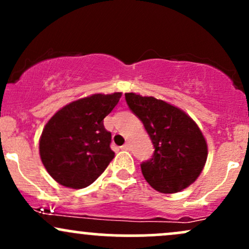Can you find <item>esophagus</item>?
<instances>
[{"instance_id": "34e87169", "label": "esophagus", "mask_w": 249, "mask_h": 249, "mask_svg": "<svg viewBox=\"0 0 249 249\" xmlns=\"http://www.w3.org/2000/svg\"><path fill=\"white\" fill-rule=\"evenodd\" d=\"M121 148H122V150H128V148H130V142H126L124 145H123Z\"/></svg>"}]
</instances>
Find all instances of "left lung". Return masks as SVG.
Listing matches in <instances>:
<instances>
[{
    "instance_id": "left-lung-1",
    "label": "left lung",
    "mask_w": 249,
    "mask_h": 249,
    "mask_svg": "<svg viewBox=\"0 0 249 249\" xmlns=\"http://www.w3.org/2000/svg\"><path fill=\"white\" fill-rule=\"evenodd\" d=\"M130 110L144 124L154 153L141 165L154 190L176 193L193 184L204 170L207 142L196 123L179 107L154 97L125 93Z\"/></svg>"
}]
</instances>
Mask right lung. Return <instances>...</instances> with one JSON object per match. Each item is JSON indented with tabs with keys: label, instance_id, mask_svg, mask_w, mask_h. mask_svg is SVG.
<instances>
[{
	"label": "right lung",
	"instance_id": "add662e5",
	"mask_svg": "<svg viewBox=\"0 0 249 249\" xmlns=\"http://www.w3.org/2000/svg\"><path fill=\"white\" fill-rule=\"evenodd\" d=\"M122 92L95 93L71 102L49 119L39 138V156L48 173L65 187L92 184L115 157L103 121Z\"/></svg>",
	"mask_w": 249,
	"mask_h": 249
}]
</instances>
